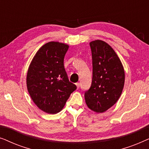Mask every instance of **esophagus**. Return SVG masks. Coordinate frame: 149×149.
<instances>
[{
    "label": "esophagus",
    "mask_w": 149,
    "mask_h": 149,
    "mask_svg": "<svg viewBox=\"0 0 149 149\" xmlns=\"http://www.w3.org/2000/svg\"><path fill=\"white\" fill-rule=\"evenodd\" d=\"M76 85H77V89H79V87H80V83H76Z\"/></svg>",
    "instance_id": "esophagus-1"
}]
</instances>
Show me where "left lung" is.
<instances>
[{
    "mask_svg": "<svg viewBox=\"0 0 149 149\" xmlns=\"http://www.w3.org/2000/svg\"><path fill=\"white\" fill-rule=\"evenodd\" d=\"M92 55L93 77L85 93V103L97 113L107 111L121 96L125 83L123 64L115 51L101 40L89 42Z\"/></svg>",
    "mask_w": 149,
    "mask_h": 149,
    "instance_id": "left-lung-1",
    "label": "left lung"
}]
</instances>
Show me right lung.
Returning a JSON list of instances; mask_svg holds the SVG:
<instances>
[{
  "instance_id": "right-lung-1",
  "label": "right lung",
  "mask_w": 149,
  "mask_h": 149,
  "mask_svg": "<svg viewBox=\"0 0 149 149\" xmlns=\"http://www.w3.org/2000/svg\"><path fill=\"white\" fill-rule=\"evenodd\" d=\"M69 46L51 41L42 45L31 61L26 85L32 101L45 113L56 114L62 111L77 86L70 82L64 66Z\"/></svg>"
}]
</instances>
